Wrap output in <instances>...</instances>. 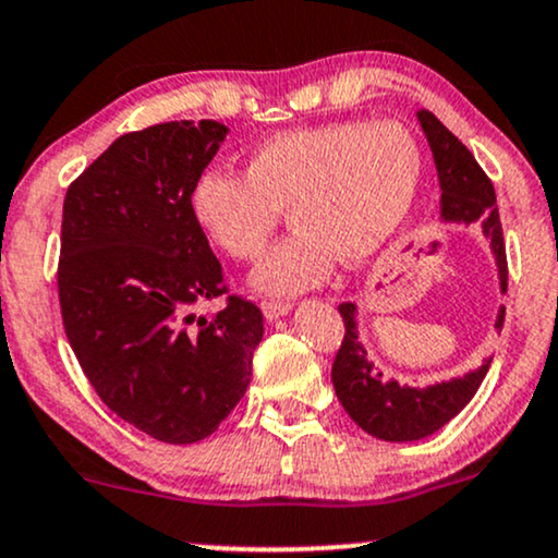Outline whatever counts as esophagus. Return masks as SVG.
Listing matches in <instances>:
<instances>
[{
	"label": "esophagus",
	"instance_id": "1",
	"mask_svg": "<svg viewBox=\"0 0 558 558\" xmlns=\"http://www.w3.org/2000/svg\"><path fill=\"white\" fill-rule=\"evenodd\" d=\"M291 304L288 301H262V314H265L267 319L275 322L280 317H286V314H291Z\"/></svg>",
	"mask_w": 558,
	"mask_h": 558
}]
</instances>
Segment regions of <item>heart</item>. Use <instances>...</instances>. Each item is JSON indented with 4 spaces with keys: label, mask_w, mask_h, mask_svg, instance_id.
<instances>
[{
    "label": "heart",
    "mask_w": 558,
    "mask_h": 558,
    "mask_svg": "<svg viewBox=\"0 0 558 558\" xmlns=\"http://www.w3.org/2000/svg\"><path fill=\"white\" fill-rule=\"evenodd\" d=\"M424 179V156L398 122L343 119L259 140L244 177L203 169L186 192L197 231L239 262L259 259L280 210L296 231L254 272L252 286L293 296L319 286L338 259L361 267L400 236Z\"/></svg>",
    "instance_id": "obj_1"
}]
</instances>
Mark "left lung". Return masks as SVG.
Listing matches in <instances>:
<instances>
[{
  "label": "left lung",
  "instance_id": "1",
  "mask_svg": "<svg viewBox=\"0 0 558 558\" xmlns=\"http://www.w3.org/2000/svg\"><path fill=\"white\" fill-rule=\"evenodd\" d=\"M415 117L432 147L436 179H439V220L447 226L481 223V233L496 265L499 291L507 293V252L494 184L475 163L473 153L432 111L421 109ZM338 312L345 322V338L332 364L335 392L355 424L381 441L402 445V441H418L439 432L473 400L492 366L494 355H486L481 366L460 377L424 387L400 385L398 379H387L385 372L368 359L364 340H361L359 304L348 301L338 306ZM501 325H505V306H499L494 319L496 330H501Z\"/></svg>",
  "mask_w": 558,
  "mask_h": 558
}]
</instances>
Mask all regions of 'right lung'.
<instances>
[{
  "label": "right lung",
  "instance_id": "add662e5",
  "mask_svg": "<svg viewBox=\"0 0 558 558\" xmlns=\"http://www.w3.org/2000/svg\"><path fill=\"white\" fill-rule=\"evenodd\" d=\"M228 126L215 119L130 132L66 190L59 304L66 338L98 398L169 445L205 439L244 398L265 327L223 293V267L192 223L186 192Z\"/></svg>",
  "mask_w": 558,
  "mask_h": 558
}]
</instances>
